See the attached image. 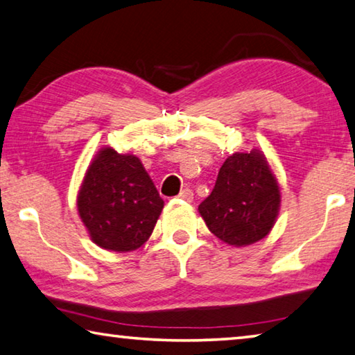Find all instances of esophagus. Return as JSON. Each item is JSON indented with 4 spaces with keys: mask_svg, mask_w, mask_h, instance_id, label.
Wrapping results in <instances>:
<instances>
[{
    "mask_svg": "<svg viewBox=\"0 0 355 355\" xmlns=\"http://www.w3.org/2000/svg\"><path fill=\"white\" fill-rule=\"evenodd\" d=\"M178 197L182 200H186V202H192V199H194V192H192V189L189 188H184L182 192H180Z\"/></svg>",
    "mask_w": 355,
    "mask_h": 355,
    "instance_id": "34e87169",
    "label": "esophagus"
}]
</instances>
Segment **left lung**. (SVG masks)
Returning a JSON list of instances; mask_svg holds the SVG:
<instances>
[{
	"instance_id": "1",
	"label": "left lung",
	"mask_w": 355,
	"mask_h": 355,
	"mask_svg": "<svg viewBox=\"0 0 355 355\" xmlns=\"http://www.w3.org/2000/svg\"><path fill=\"white\" fill-rule=\"evenodd\" d=\"M280 189L264 156L233 153L219 169L199 213L213 235L230 245H249L271 232L279 214Z\"/></svg>"
}]
</instances>
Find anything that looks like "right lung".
Here are the masks:
<instances>
[{
  "label": "right lung",
  "instance_id": "obj_1",
  "mask_svg": "<svg viewBox=\"0 0 355 355\" xmlns=\"http://www.w3.org/2000/svg\"><path fill=\"white\" fill-rule=\"evenodd\" d=\"M164 202L135 155L101 148L78 194V211L92 241L114 252H130L152 235Z\"/></svg>",
  "mask_w": 355,
  "mask_h": 355
}]
</instances>
